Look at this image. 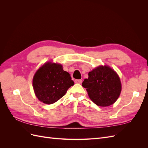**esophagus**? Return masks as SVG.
Masks as SVG:
<instances>
[{
	"instance_id": "obj_1",
	"label": "esophagus",
	"mask_w": 148,
	"mask_h": 148,
	"mask_svg": "<svg viewBox=\"0 0 148 148\" xmlns=\"http://www.w3.org/2000/svg\"><path fill=\"white\" fill-rule=\"evenodd\" d=\"M82 79H75V83H82Z\"/></svg>"
}]
</instances>
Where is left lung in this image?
<instances>
[{"label":"left lung","instance_id":"left-lung-1","mask_svg":"<svg viewBox=\"0 0 148 148\" xmlns=\"http://www.w3.org/2000/svg\"><path fill=\"white\" fill-rule=\"evenodd\" d=\"M82 86L86 89L91 100L98 106L113 104L119 98L122 85L119 77L108 66H100L89 72Z\"/></svg>","mask_w":148,"mask_h":148}]
</instances>
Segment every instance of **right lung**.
Returning <instances> with one entry per match:
<instances>
[{"label":"right lung","instance_id":"right-lung-1","mask_svg":"<svg viewBox=\"0 0 148 148\" xmlns=\"http://www.w3.org/2000/svg\"><path fill=\"white\" fill-rule=\"evenodd\" d=\"M74 84L70 74L60 64L48 62L36 72L33 86L38 99L45 104H53L63 97Z\"/></svg>","mask_w":148,"mask_h":148}]
</instances>
